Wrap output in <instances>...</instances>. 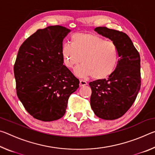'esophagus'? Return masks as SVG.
<instances>
[{
  "mask_svg": "<svg viewBox=\"0 0 155 155\" xmlns=\"http://www.w3.org/2000/svg\"><path fill=\"white\" fill-rule=\"evenodd\" d=\"M86 85H87V83L86 82V81H83V80H81L80 81V82H79L80 87H83V86H85Z\"/></svg>",
  "mask_w": 155,
  "mask_h": 155,
  "instance_id": "esophagus-1",
  "label": "esophagus"
}]
</instances>
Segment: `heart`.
<instances>
[{
  "label": "heart",
  "instance_id": "1",
  "mask_svg": "<svg viewBox=\"0 0 155 155\" xmlns=\"http://www.w3.org/2000/svg\"><path fill=\"white\" fill-rule=\"evenodd\" d=\"M69 44L62 46L61 55L65 66L75 70L81 77H92L95 80H103L110 77L116 69L119 61L117 45L111 40L90 33H76L71 36Z\"/></svg>",
  "mask_w": 155,
  "mask_h": 155
}]
</instances>
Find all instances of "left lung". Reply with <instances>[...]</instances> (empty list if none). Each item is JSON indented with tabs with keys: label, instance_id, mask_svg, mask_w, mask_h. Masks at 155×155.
Here are the masks:
<instances>
[{
	"label": "left lung",
	"instance_id": "left-lung-1",
	"mask_svg": "<svg viewBox=\"0 0 155 155\" xmlns=\"http://www.w3.org/2000/svg\"><path fill=\"white\" fill-rule=\"evenodd\" d=\"M94 31L115 42L120 59L115 72L107 79L89 83L92 91L90 105L100 118L115 120L130 109L140 90V54L126 33L101 27Z\"/></svg>",
	"mask_w": 155,
	"mask_h": 155
}]
</instances>
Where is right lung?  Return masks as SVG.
<instances>
[{
	"label": "right lung",
	"mask_w": 155,
	"mask_h": 155,
	"mask_svg": "<svg viewBox=\"0 0 155 155\" xmlns=\"http://www.w3.org/2000/svg\"><path fill=\"white\" fill-rule=\"evenodd\" d=\"M70 30L61 26L38 29L20 47L14 71L18 98L31 115L44 122L64 116L79 81L64 65L63 40Z\"/></svg>",
	"instance_id": "1"
}]
</instances>
